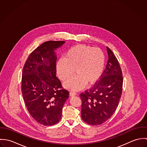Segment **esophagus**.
I'll return each instance as SVG.
<instances>
[{"label":"esophagus","instance_id":"34e87169","mask_svg":"<svg viewBox=\"0 0 147 147\" xmlns=\"http://www.w3.org/2000/svg\"><path fill=\"white\" fill-rule=\"evenodd\" d=\"M76 94H77V93H76V92H71L69 93V96H71V97L74 96H76Z\"/></svg>","mask_w":147,"mask_h":147}]
</instances>
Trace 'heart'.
Segmentation results:
<instances>
[{
  "label": "heart",
  "instance_id": "b5f03b06",
  "mask_svg": "<svg viewBox=\"0 0 147 147\" xmlns=\"http://www.w3.org/2000/svg\"><path fill=\"white\" fill-rule=\"evenodd\" d=\"M105 55L98 48L85 45L71 47L57 64V73L62 81L76 75L64 83L65 88L79 90L85 85L95 84L101 78L104 69Z\"/></svg>",
  "mask_w": 147,
  "mask_h": 147
}]
</instances>
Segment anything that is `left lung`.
Listing matches in <instances>:
<instances>
[{
	"mask_svg": "<svg viewBox=\"0 0 147 147\" xmlns=\"http://www.w3.org/2000/svg\"><path fill=\"white\" fill-rule=\"evenodd\" d=\"M108 61L100 80L81 93L82 118L91 125H100L115 112L122 92L123 76L121 66L113 51L106 47Z\"/></svg>",
	"mask_w": 147,
	"mask_h": 147,
	"instance_id": "1",
	"label": "left lung"
}]
</instances>
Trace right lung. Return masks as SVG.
<instances>
[{
    "label": "right lung",
    "instance_id": "right-lung-1",
    "mask_svg": "<svg viewBox=\"0 0 147 147\" xmlns=\"http://www.w3.org/2000/svg\"><path fill=\"white\" fill-rule=\"evenodd\" d=\"M64 41L43 43L28 57L24 64L21 92L31 116L44 126L54 125L61 119L62 109L69 97L56 76L55 50Z\"/></svg>",
    "mask_w": 147,
    "mask_h": 147
}]
</instances>
